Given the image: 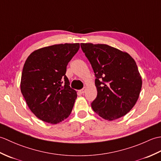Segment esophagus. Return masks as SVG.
Returning <instances> with one entry per match:
<instances>
[{
    "mask_svg": "<svg viewBox=\"0 0 161 161\" xmlns=\"http://www.w3.org/2000/svg\"><path fill=\"white\" fill-rule=\"evenodd\" d=\"M86 88L84 87V88H82V89L79 91V93H80L81 94H83L85 93V92H86Z\"/></svg>",
    "mask_w": 161,
    "mask_h": 161,
    "instance_id": "esophagus-1",
    "label": "esophagus"
}]
</instances>
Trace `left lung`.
<instances>
[{
  "label": "left lung",
  "mask_w": 161,
  "mask_h": 161,
  "mask_svg": "<svg viewBox=\"0 0 161 161\" xmlns=\"http://www.w3.org/2000/svg\"><path fill=\"white\" fill-rule=\"evenodd\" d=\"M81 47L96 77L93 111L107 120L125 115L134 107L142 88L135 60L127 53L106 44L81 43Z\"/></svg>",
  "instance_id": "8db88e82"
}]
</instances>
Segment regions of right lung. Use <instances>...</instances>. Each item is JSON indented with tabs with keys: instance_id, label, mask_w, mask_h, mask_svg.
Listing matches in <instances>:
<instances>
[{
	"instance_id": "1",
	"label": "right lung",
	"mask_w": 161,
	"mask_h": 161,
	"mask_svg": "<svg viewBox=\"0 0 161 161\" xmlns=\"http://www.w3.org/2000/svg\"><path fill=\"white\" fill-rule=\"evenodd\" d=\"M80 43H64L36 50L23 66L20 91L26 104L41 120L55 125L70 115L77 92L70 87L66 66Z\"/></svg>"
}]
</instances>
